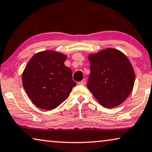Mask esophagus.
<instances>
[{"instance_id":"esophagus-1","label":"esophagus","mask_w":152,"mask_h":152,"mask_svg":"<svg viewBox=\"0 0 152 152\" xmlns=\"http://www.w3.org/2000/svg\"><path fill=\"white\" fill-rule=\"evenodd\" d=\"M85 83H86V80L85 79H83V80L80 81V82H78V84L81 85H85Z\"/></svg>"}]
</instances>
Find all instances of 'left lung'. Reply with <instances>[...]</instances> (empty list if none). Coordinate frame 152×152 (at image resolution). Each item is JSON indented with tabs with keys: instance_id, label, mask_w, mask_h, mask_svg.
Returning <instances> with one entry per match:
<instances>
[{
	"instance_id": "1",
	"label": "left lung",
	"mask_w": 152,
	"mask_h": 152,
	"mask_svg": "<svg viewBox=\"0 0 152 152\" xmlns=\"http://www.w3.org/2000/svg\"><path fill=\"white\" fill-rule=\"evenodd\" d=\"M90 70L87 88L104 107L112 108L127 99L133 89L135 73L127 57L107 48L89 54Z\"/></svg>"
}]
</instances>
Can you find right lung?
<instances>
[{
  "instance_id": "right-lung-1",
  "label": "right lung",
  "mask_w": 152,
  "mask_h": 152,
  "mask_svg": "<svg viewBox=\"0 0 152 152\" xmlns=\"http://www.w3.org/2000/svg\"><path fill=\"white\" fill-rule=\"evenodd\" d=\"M67 56L52 50L36 53L27 63L22 76L27 96L36 107L52 110L69 97L76 83L72 71L65 65Z\"/></svg>"
}]
</instances>
